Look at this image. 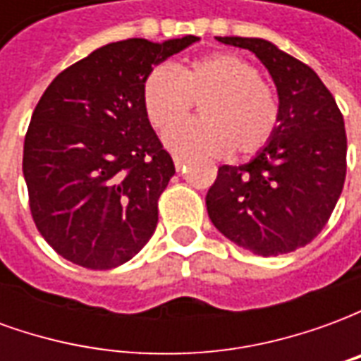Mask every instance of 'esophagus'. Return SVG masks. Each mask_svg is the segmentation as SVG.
<instances>
[{
	"label": "esophagus",
	"instance_id": "1",
	"mask_svg": "<svg viewBox=\"0 0 361 361\" xmlns=\"http://www.w3.org/2000/svg\"><path fill=\"white\" fill-rule=\"evenodd\" d=\"M173 166H176V170L180 172L181 168H185V160H183V158H180V157H176V158H173Z\"/></svg>",
	"mask_w": 361,
	"mask_h": 361
}]
</instances>
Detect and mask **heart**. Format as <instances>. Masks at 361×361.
I'll return each instance as SVG.
<instances>
[{"mask_svg":"<svg viewBox=\"0 0 361 361\" xmlns=\"http://www.w3.org/2000/svg\"><path fill=\"white\" fill-rule=\"evenodd\" d=\"M197 104L201 120L180 124ZM142 110L150 126L166 131V147L176 157H250L276 133L279 98L259 79L255 67L232 54H212L168 69L154 67L142 82Z\"/></svg>","mask_w":361,"mask_h":361,"instance_id":"heart-1","label":"heart"}]
</instances>
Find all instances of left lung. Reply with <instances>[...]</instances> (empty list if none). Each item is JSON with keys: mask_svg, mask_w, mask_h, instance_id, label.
Listing matches in <instances>:
<instances>
[{"mask_svg": "<svg viewBox=\"0 0 361 361\" xmlns=\"http://www.w3.org/2000/svg\"><path fill=\"white\" fill-rule=\"evenodd\" d=\"M253 51L276 85V133L242 166H220L207 193L212 224L230 242L274 257L303 247L325 228L346 178L344 119L310 66L263 38L216 36Z\"/></svg>", "mask_w": 361, "mask_h": 361, "instance_id": "left-lung-1", "label": "left lung"}]
</instances>
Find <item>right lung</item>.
I'll use <instances>...</instances> for the list:
<instances>
[{
  "label": "right lung",
  "instance_id": "add662e5",
  "mask_svg": "<svg viewBox=\"0 0 361 361\" xmlns=\"http://www.w3.org/2000/svg\"><path fill=\"white\" fill-rule=\"evenodd\" d=\"M197 40L106 44L61 71L36 104L23 152L28 203L67 261L114 269L154 234L158 197L176 168L142 110V82Z\"/></svg>",
  "mask_w": 361,
  "mask_h": 361
}]
</instances>
